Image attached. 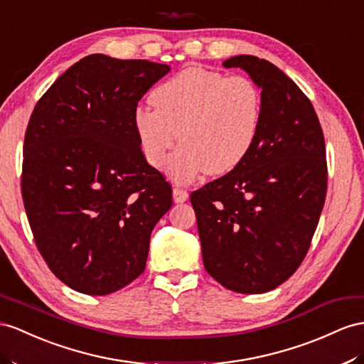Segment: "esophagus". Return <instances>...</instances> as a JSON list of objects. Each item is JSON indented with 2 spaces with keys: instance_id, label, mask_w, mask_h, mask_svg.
<instances>
[{
  "instance_id": "34e87169",
  "label": "esophagus",
  "mask_w": 364,
  "mask_h": 364,
  "mask_svg": "<svg viewBox=\"0 0 364 364\" xmlns=\"http://www.w3.org/2000/svg\"><path fill=\"white\" fill-rule=\"evenodd\" d=\"M172 195H173V201H175V203H184L186 200L189 198L188 191H183V189H180V188H175L173 192H172Z\"/></svg>"
}]
</instances>
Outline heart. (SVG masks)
Wrapping results in <instances>:
<instances>
[{"label":"heart","mask_w":364,"mask_h":364,"mask_svg":"<svg viewBox=\"0 0 364 364\" xmlns=\"http://www.w3.org/2000/svg\"><path fill=\"white\" fill-rule=\"evenodd\" d=\"M151 100L154 107L134 112L138 143L146 161L160 169L178 136L181 147L167 163L178 183L232 172L257 141L263 98L250 78L188 68L161 82Z\"/></svg>","instance_id":"1"}]
</instances>
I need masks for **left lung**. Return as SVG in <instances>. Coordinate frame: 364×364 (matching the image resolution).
I'll return each mask as SVG.
<instances>
[{
	"label": "left lung",
	"instance_id": "1",
	"mask_svg": "<svg viewBox=\"0 0 364 364\" xmlns=\"http://www.w3.org/2000/svg\"><path fill=\"white\" fill-rule=\"evenodd\" d=\"M262 89L257 141L237 169L191 193L203 263L229 291L264 294L301 264L328 188L324 136L312 102L272 63L237 55Z\"/></svg>",
	"mask_w": 364,
	"mask_h": 364
}]
</instances>
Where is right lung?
Listing matches in <instances>:
<instances>
[{
    "label": "right lung",
    "instance_id": "obj_1",
    "mask_svg": "<svg viewBox=\"0 0 364 364\" xmlns=\"http://www.w3.org/2000/svg\"><path fill=\"white\" fill-rule=\"evenodd\" d=\"M169 70L93 53L64 72L32 112L24 208L44 262L73 291L107 295L144 271L172 188L146 161L134 112Z\"/></svg>",
    "mask_w": 364,
    "mask_h": 364
}]
</instances>
